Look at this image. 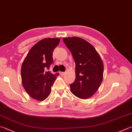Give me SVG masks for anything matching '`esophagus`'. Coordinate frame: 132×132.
<instances>
[{"label": "esophagus", "instance_id": "1", "mask_svg": "<svg viewBox=\"0 0 132 132\" xmlns=\"http://www.w3.org/2000/svg\"><path fill=\"white\" fill-rule=\"evenodd\" d=\"M59 73H60V74H61V76H63L65 73H64V72H62V71H60Z\"/></svg>", "mask_w": 132, "mask_h": 132}]
</instances>
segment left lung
<instances>
[{"instance_id":"obj_1","label":"left lung","mask_w":132,"mask_h":132,"mask_svg":"<svg viewBox=\"0 0 132 132\" xmlns=\"http://www.w3.org/2000/svg\"><path fill=\"white\" fill-rule=\"evenodd\" d=\"M76 62V79L71 92L80 99H88L99 89L103 78L104 65L95 47L78 37L63 38Z\"/></svg>"}]
</instances>
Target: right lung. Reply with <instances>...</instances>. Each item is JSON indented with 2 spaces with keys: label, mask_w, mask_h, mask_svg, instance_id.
Masks as SVG:
<instances>
[{
  "label": "right lung",
  "mask_w": 132,
  "mask_h": 132,
  "mask_svg": "<svg viewBox=\"0 0 132 132\" xmlns=\"http://www.w3.org/2000/svg\"><path fill=\"white\" fill-rule=\"evenodd\" d=\"M60 42L59 38L40 40L31 48L21 66L22 85L31 97L42 101L50 95L58 73L47 69L53 62L52 52Z\"/></svg>",
  "instance_id": "obj_1"
}]
</instances>
